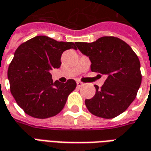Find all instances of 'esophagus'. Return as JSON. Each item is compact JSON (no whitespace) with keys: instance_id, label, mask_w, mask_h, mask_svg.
<instances>
[{"instance_id":"34e87169","label":"esophagus","mask_w":151,"mask_h":151,"mask_svg":"<svg viewBox=\"0 0 151 151\" xmlns=\"http://www.w3.org/2000/svg\"><path fill=\"white\" fill-rule=\"evenodd\" d=\"M84 85V84H83V83H82V82H77V86H78V87H80V86H82Z\"/></svg>"}]
</instances>
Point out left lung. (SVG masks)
I'll return each mask as SVG.
<instances>
[{"mask_svg": "<svg viewBox=\"0 0 151 151\" xmlns=\"http://www.w3.org/2000/svg\"><path fill=\"white\" fill-rule=\"evenodd\" d=\"M76 44L79 51L89 57L92 72L108 77L101 88L95 86V96L85 100L87 109L93 115L105 119L119 116L135 99L141 86V65L137 56L129 44L113 36Z\"/></svg>", "mask_w": 151, "mask_h": 151, "instance_id": "left-lung-1", "label": "left lung"}]
</instances>
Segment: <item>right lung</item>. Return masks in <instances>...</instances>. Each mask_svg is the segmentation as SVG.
<instances>
[{
  "mask_svg": "<svg viewBox=\"0 0 151 151\" xmlns=\"http://www.w3.org/2000/svg\"><path fill=\"white\" fill-rule=\"evenodd\" d=\"M77 49L76 43L58 42L45 35L32 38L15 51L8 69L10 91L18 106L35 118L56 116L76 88V82H53L50 71L58 69L66 50Z\"/></svg>",
  "mask_w": 151,
  "mask_h": 151,
  "instance_id": "1",
  "label": "right lung"
}]
</instances>
